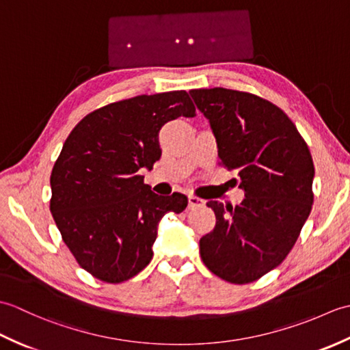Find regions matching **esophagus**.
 Instances as JSON below:
<instances>
[{
	"instance_id": "esophagus-1",
	"label": "esophagus",
	"mask_w": 350,
	"mask_h": 350,
	"mask_svg": "<svg viewBox=\"0 0 350 350\" xmlns=\"http://www.w3.org/2000/svg\"><path fill=\"white\" fill-rule=\"evenodd\" d=\"M203 204H204V200L198 198V197L192 196V194L188 196V207H189V209H197V207H202Z\"/></svg>"
}]
</instances>
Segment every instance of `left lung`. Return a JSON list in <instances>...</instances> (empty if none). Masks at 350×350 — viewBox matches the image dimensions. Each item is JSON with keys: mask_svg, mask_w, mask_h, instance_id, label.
I'll list each match as a JSON object with an SVG mask.
<instances>
[{"mask_svg": "<svg viewBox=\"0 0 350 350\" xmlns=\"http://www.w3.org/2000/svg\"><path fill=\"white\" fill-rule=\"evenodd\" d=\"M189 94L245 194L234 207L207 202L217 226L200 239V256L219 278L247 284L275 269L298 239L313 204V159L296 126L273 103L221 87Z\"/></svg>", "mask_w": 350, "mask_h": 350, "instance_id": "left-lung-1", "label": "left lung"}]
</instances>
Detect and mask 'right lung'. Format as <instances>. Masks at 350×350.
I'll return each instance as SVG.
<instances>
[{
    "label": "right lung",
    "mask_w": 350,
    "mask_h": 350,
    "mask_svg": "<svg viewBox=\"0 0 350 350\" xmlns=\"http://www.w3.org/2000/svg\"><path fill=\"white\" fill-rule=\"evenodd\" d=\"M187 92L120 100L93 111L64 141L51 173V213L79 266L105 282L135 277L150 263L158 226L187 196H158L139 176L161 158L159 131L196 117Z\"/></svg>",
    "instance_id": "add662e5"
}]
</instances>
